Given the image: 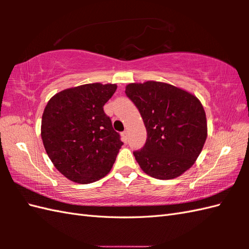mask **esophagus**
Returning a JSON list of instances; mask_svg holds the SVG:
<instances>
[{
	"mask_svg": "<svg viewBox=\"0 0 249 249\" xmlns=\"http://www.w3.org/2000/svg\"><path fill=\"white\" fill-rule=\"evenodd\" d=\"M122 137H123V140L125 142L127 141V131H123V133H122Z\"/></svg>",
	"mask_w": 249,
	"mask_h": 249,
	"instance_id": "esophagus-1",
	"label": "esophagus"
}]
</instances>
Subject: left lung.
<instances>
[{
	"label": "left lung",
	"mask_w": 249,
	"mask_h": 249,
	"mask_svg": "<svg viewBox=\"0 0 249 249\" xmlns=\"http://www.w3.org/2000/svg\"><path fill=\"white\" fill-rule=\"evenodd\" d=\"M126 96L139 110L146 128L143 147L134 151L150 177L170 179L194 165L208 136L205 112L199 99L171 84L130 83Z\"/></svg>",
	"instance_id": "obj_1"
}]
</instances>
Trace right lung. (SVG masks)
<instances>
[{
	"label": "right lung",
	"instance_id": "obj_1",
	"mask_svg": "<svg viewBox=\"0 0 249 249\" xmlns=\"http://www.w3.org/2000/svg\"><path fill=\"white\" fill-rule=\"evenodd\" d=\"M116 84L89 83L52 97L41 119V139L54 167L72 182L89 184L107 176L123 145L104 106Z\"/></svg>",
	"mask_w": 249,
	"mask_h": 249
}]
</instances>
